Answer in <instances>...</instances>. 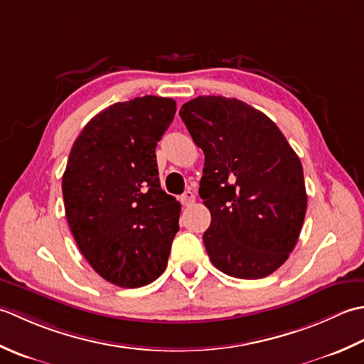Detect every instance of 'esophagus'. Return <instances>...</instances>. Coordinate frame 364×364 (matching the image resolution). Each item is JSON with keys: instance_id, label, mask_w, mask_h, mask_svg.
Masks as SVG:
<instances>
[{"instance_id": "1", "label": "esophagus", "mask_w": 364, "mask_h": 364, "mask_svg": "<svg viewBox=\"0 0 364 364\" xmlns=\"http://www.w3.org/2000/svg\"><path fill=\"white\" fill-rule=\"evenodd\" d=\"M196 201V198H195V195H193V193L190 191V190H187L183 193V195L181 196V203H182V205H191L193 203Z\"/></svg>"}]
</instances>
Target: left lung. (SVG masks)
Returning a JSON list of instances; mask_svg holds the SVG:
<instances>
[{"mask_svg":"<svg viewBox=\"0 0 364 364\" xmlns=\"http://www.w3.org/2000/svg\"><path fill=\"white\" fill-rule=\"evenodd\" d=\"M179 116L205 161L199 196L210 210L203 235L220 272L269 277L295 248L306 213L299 155L270 117L237 99L201 95Z\"/></svg>","mask_w":364,"mask_h":364,"instance_id":"left-lung-1","label":"left lung"}]
</instances>
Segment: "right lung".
<instances>
[{
    "label": "right lung",
    "instance_id": "add662e5",
    "mask_svg": "<svg viewBox=\"0 0 364 364\" xmlns=\"http://www.w3.org/2000/svg\"><path fill=\"white\" fill-rule=\"evenodd\" d=\"M176 102L144 95L94 116L63 174L65 218L81 255L108 283L135 289L166 269L181 203L160 187L155 147Z\"/></svg>",
    "mask_w": 364,
    "mask_h": 364
}]
</instances>
